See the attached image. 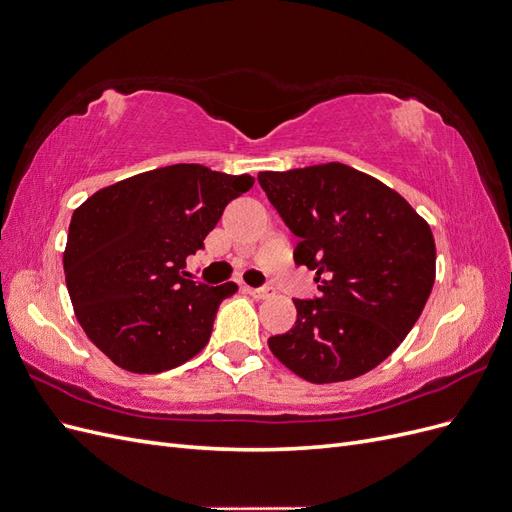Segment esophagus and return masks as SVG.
Instances as JSON below:
<instances>
[{
    "mask_svg": "<svg viewBox=\"0 0 512 512\" xmlns=\"http://www.w3.org/2000/svg\"><path fill=\"white\" fill-rule=\"evenodd\" d=\"M245 292L252 294L254 299H269V297H273V288H252V286H245Z\"/></svg>",
    "mask_w": 512,
    "mask_h": 512,
    "instance_id": "obj_1",
    "label": "esophagus"
}]
</instances>
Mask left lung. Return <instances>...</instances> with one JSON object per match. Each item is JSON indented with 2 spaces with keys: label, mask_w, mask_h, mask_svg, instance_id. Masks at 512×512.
I'll list each match as a JSON object with an SVG mask.
<instances>
[{
  "label": "left lung",
  "mask_w": 512,
  "mask_h": 512,
  "mask_svg": "<svg viewBox=\"0 0 512 512\" xmlns=\"http://www.w3.org/2000/svg\"><path fill=\"white\" fill-rule=\"evenodd\" d=\"M299 237L294 262L316 271L318 297L294 299L297 322L271 352L314 384L352 380L389 356L421 316L436 280L429 224L389 185L329 162L258 173Z\"/></svg>",
  "instance_id": "left-lung-1"
}]
</instances>
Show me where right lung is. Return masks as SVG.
Returning <instances> with one entry per match:
<instances>
[{
	"label": "right lung",
	"mask_w": 512,
	"mask_h": 512,
	"mask_svg": "<svg viewBox=\"0 0 512 512\" xmlns=\"http://www.w3.org/2000/svg\"><path fill=\"white\" fill-rule=\"evenodd\" d=\"M252 185L250 175L173 164L108 185L72 213L66 286L76 320L115 365L160 374L207 346L239 286L188 280L185 258Z\"/></svg>",
	"instance_id": "add662e5"
}]
</instances>
